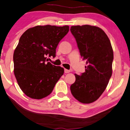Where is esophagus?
Listing matches in <instances>:
<instances>
[{"label": "esophagus", "instance_id": "obj_1", "mask_svg": "<svg viewBox=\"0 0 130 130\" xmlns=\"http://www.w3.org/2000/svg\"><path fill=\"white\" fill-rule=\"evenodd\" d=\"M64 71H65V73H70V71L68 70H67V69H65V70H64Z\"/></svg>", "mask_w": 130, "mask_h": 130}]
</instances>
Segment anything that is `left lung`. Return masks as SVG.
<instances>
[{"label":"left lung","instance_id":"left-lung-1","mask_svg":"<svg viewBox=\"0 0 130 130\" xmlns=\"http://www.w3.org/2000/svg\"><path fill=\"white\" fill-rule=\"evenodd\" d=\"M70 30L87 65L85 73L74 74L71 92L80 103L89 104L100 98L109 83L112 74L113 48L107 35L97 26H73Z\"/></svg>","mask_w":130,"mask_h":130}]
</instances>
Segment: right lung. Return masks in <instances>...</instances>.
I'll list each match as a JSON object with an SVG mask.
<instances>
[{"mask_svg":"<svg viewBox=\"0 0 130 130\" xmlns=\"http://www.w3.org/2000/svg\"><path fill=\"white\" fill-rule=\"evenodd\" d=\"M68 31V26H37L21 36L13 55L14 73L27 96L37 100L47 96L63 74L64 69L47 62L46 56H55L59 42Z\"/></svg>","mask_w":130,"mask_h":130,"instance_id":"add662e5","label":"right lung"}]
</instances>
